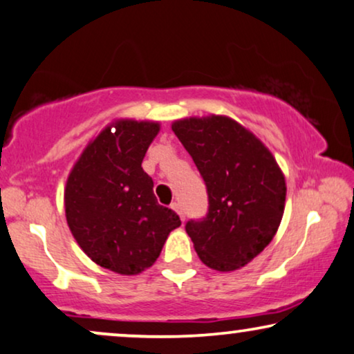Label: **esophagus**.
Listing matches in <instances>:
<instances>
[{
    "label": "esophagus",
    "instance_id": "1",
    "mask_svg": "<svg viewBox=\"0 0 354 354\" xmlns=\"http://www.w3.org/2000/svg\"><path fill=\"white\" fill-rule=\"evenodd\" d=\"M171 209L176 212L178 215H180V218H181V221H185V212H183V209H181V205L178 204V202H173L171 204Z\"/></svg>",
    "mask_w": 354,
    "mask_h": 354
}]
</instances>
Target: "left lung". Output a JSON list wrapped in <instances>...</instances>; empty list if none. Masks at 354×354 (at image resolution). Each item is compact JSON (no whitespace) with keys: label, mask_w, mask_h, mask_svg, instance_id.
<instances>
[{"label":"left lung","mask_w":354,"mask_h":354,"mask_svg":"<svg viewBox=\"0 0 354 354\" xmlns=\"http://www.w3.org/2000/svg\"><path fill=\"white\" fill-rule=\"evenodd\" d=\"M209 194V214L186 232L197 256L218 272L238 270L266 249L285 210V174L251 131L223 115L173 121Z\"/></svg>","instance_id":"1"}]
</instances>
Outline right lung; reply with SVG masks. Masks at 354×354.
<instances>
[{
    "instance_id": "right-lung-1",
    "label": "right lung",
    "mask_w": 354,
    "mask_h": 354,
    "mask_svg": "<svg viewBox=\"0 0 354 354\" xmlns=\"http://www.w3.org/2000/svg\"><path fill=\"white\" fill-rule=\"evenodd\" d=\"M158 133V121H111L86 145L66 181V221L74 239L97 266L120 275L152 267L168 234L181 225L158 204L152 178L142 169Z\"/></svg>"
}]
</instances>
